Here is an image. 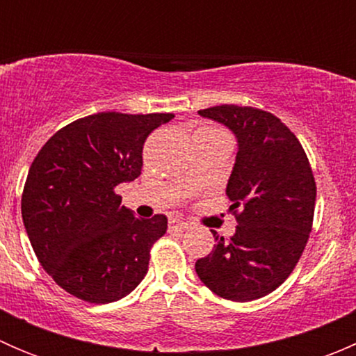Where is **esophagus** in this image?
Wrapping results in <instances>:
<instances>
[{
    "label": "esophagus",
    "mask_w": 356,
    "mask_h": 356,
    "mask_svg": "<svg viewBox=\"0 0 356 356\" xmlns=\"http://www.w3.org/2000/svg\"><path fill=\"white\" fill-rule=\"evenodd\" d=\"M189 227V224L186 220H182V218H170L168 220V231H186V229Z\"/></svg>",
    "instance_id": "1"
}]
</instances>
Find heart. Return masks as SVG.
I'll return each instance as SVG.
<instances>
[{
	"instance_id": "obj_1",
	"label": "heart",
	"mask_w": 356,
	"mask_h": 356,
	"mask_svg": "<svg viewBox=\"0 0 356 356\" xmlns=\"http://www.w3.org/2000/svg\"><path fill=\"white\" fill-rule=\"evenodd\" d=\"M200 131H218V129H215V127H201Z\"/></svg>"
}]
</instances>
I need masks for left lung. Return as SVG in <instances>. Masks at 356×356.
<instances>
[{
    "label": "left lung",
    "mask_w": 356,
    "mask_h": 356,
    "mask_svg": "<svg viewBox=\"0 0 356 356\" xmlns=\"http://www.w3.org/2000/svg\"><path fill=\"white\" fill-rule=\"evenodd\" d=\"M238 139L227 182L238 227L196 261L208 289L231 301H253L277 289L296 267L314 224V172L296 136L270 111L220 105L200 110Z\"/></svg>",
    "instance_id": "left-lung-1"
}]
</instances>
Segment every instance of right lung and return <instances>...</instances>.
Listing matches in <instances>:
<instances>
[{"instance_id":"obj_1","label":"right lung","mask_w":356,"mask_h":356,"mask_svg":"<svg viewBox=\"0 0 356 356\" xmlns=\"http://www.w3.org/2000/svg\"><path fill=\"white\" fill-rule=\"evenodd\" d=\"M174 113L102 111L60 129L39 149L22 218L39 264L72 296L111 303L145 279L167 217H134L115 188L141 175L146 138Z\"/></svg>"}]
</instances>
